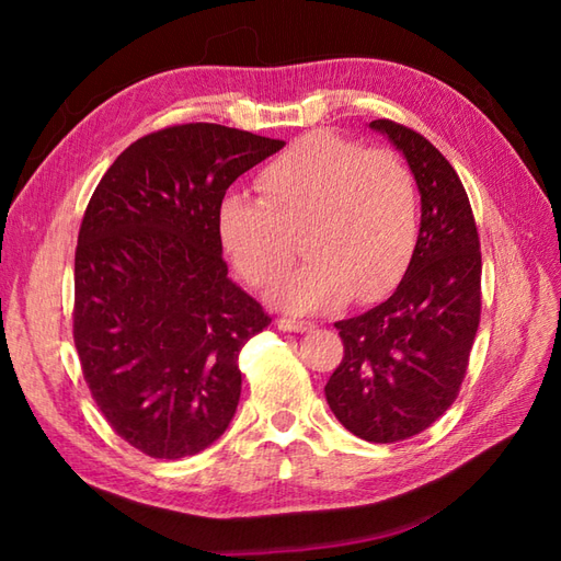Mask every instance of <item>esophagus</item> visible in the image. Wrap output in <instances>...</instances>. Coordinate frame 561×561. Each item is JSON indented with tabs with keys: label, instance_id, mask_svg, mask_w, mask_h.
Wrapping results in <instances>:
<instances>
[{
	"label": "esophagus",
	"instance_id": "obj_1",
	"mask_svg": "<svg viewBox=\"0 0 561 561\" xmlns=\"http://www.w3.org/2000/svg\"><path fill=\"white\" fill-rule=\"evenodd\" d=\"M274 325L284 332H306L313 328V323H308V320H296V318H277V323Z\"/></svg>",
	"mask_w": 561,
	"mask_h": 561
}]
</instances>
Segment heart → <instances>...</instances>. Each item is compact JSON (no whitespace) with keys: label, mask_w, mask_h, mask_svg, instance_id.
<instances>
[{"label":"heart","mask_w":561,"mask_h":561,"mask_svg":"<svg viewBox=\"0 0 561 561\" xmlns=\"http://www.w3.org/2000/svg\"><path fill=\"white\" fill-rule=\"evenodd\" d=\"M260 202L226 195L217 207L224 253L250 287H270L296 255L306 262L270 291L289 313L376 301L408 272L420 236L414 178L396 153L308 133L257 175Z\"/></svg>","instance_id":"b5f03b06"}]
</instances>
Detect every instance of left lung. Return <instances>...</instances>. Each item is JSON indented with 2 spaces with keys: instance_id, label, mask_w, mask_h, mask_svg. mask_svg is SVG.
<instances>
[{
  "instance_id": "1",
  "label": "left lung",
  "mask_w": 561,
  "mask_h": 561,
  "mask_svg": "<svg viewBox=\"0 0 561 561\" xmlns=\"http://www.w3.org/2000/svg\"><path fill=\"white\" fill-rule=\"evenodd\" d=\"M368 127L408 161L422 224L390 299L335 323L344 356L325 398L354 436L396 444L432 426L458 396L480 325L482 253L468 193L444 153L392 121Z\"/></svg>"
}]
</instances>
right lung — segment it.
I'll return each mask as SVG.
<instances>
[{
	"instance_id": "right-lung-1",
	"label": "right lung",
	"mask_w": 561,
	"mask_h": 561,
	"mask_svg": "<svg viewBox=\"0 0 561 561\" xmlns=\"http://www.w3.org/2000/svg\"><path fill=\"white\" fill-rule=\"evenodd\" d=\"M282 147L224 125H173L129 145L91 195L75 344L105 420L151 458L195 456L233 420L238 354L270 316L229 279L217 207Z\"/></svg>"
}]
</instances>
